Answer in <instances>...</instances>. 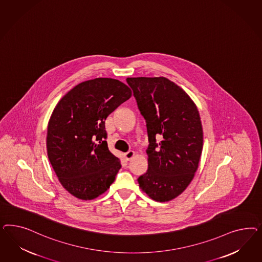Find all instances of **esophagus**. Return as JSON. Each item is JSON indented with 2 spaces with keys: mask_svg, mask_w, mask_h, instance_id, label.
Segmentation results:
<instances>
[{
  "mask_svg": "<svg viewBox=\"0 0 262 262\" xmlns=\"http://www.w3.org/2000/svg\"><path fill=\"white\" fill-rule=\"evenodd\" d=\"M135 156V152L134 151H128L124 154V157H125V159H127V160L133 159Z\"/></svg>",
  "mask_w": 262,
  "mask_h": 262,
  "instance_id": "esophagus-1",
  "label": "esophagus"
}]
</instances>
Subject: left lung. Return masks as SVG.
<instances>
[{"label":"left lung","mask_w":262,"mask_h":262,"mask_svg":"<svg viewBox=\"0 0 262 262\" xmlns=\"http://www.w3.org/2000/svg\"><path fill=\"white\" fill-rule=\"evenodd\" d=\"M147 122L148 171L140 189L157 202H169L190 184L199 166L204 134L197 105L164 77L127 78Z\"/></svg>","instance_id":"1"}]
</instances>
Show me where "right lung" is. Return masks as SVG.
I'll use <instances>...</instances> for the list:
<instances>
[{
	"mask_svg": "<svg viewBox=\"0 0 262 262\" xmlns=\"http://www.w3.org/2000/svg\"><path fill=\"white\" fill-rule=\"evenodd\" d=\"M130 97V88L118 79L97 78L80 82L56 103L48 123V159L74 197L93 200L114 182L121 162L104 140V121Z\"/></svg>",
	"mask_w": 262,
	"mask_h": 262,
	"instance_id": "obj_1",
	"label": "right lung"
}]
</instances>
